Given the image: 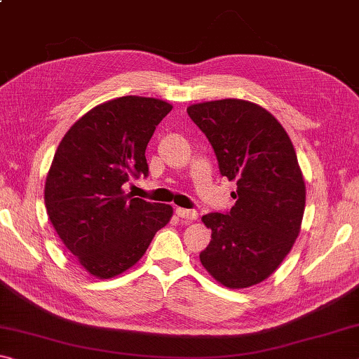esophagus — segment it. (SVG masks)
Instances as JSON below:
<instances>
[{"instance_id":"esophagus-1","label":"esophagus","mask_w":359,"mask_h":359,"mask_svg":"<svg viewBox=\"0 0 359 359\" xmlns=\"http://www.w3.org/2000/svg\"><path fill=\"white\" fill-rule=\"evenodd\" d=\"M175 214H177L180 218H184V220H187V222H193V220H196V218H198V212L193 210V209L177 208V209H175Z\"/></svg>"}]
</instances>
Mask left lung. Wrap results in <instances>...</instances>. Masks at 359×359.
I'll use <instances>...</instances> for the list:
<instances>
[{
  "instance_id": "obj_1",
  "label": "left lung",
  "mask_w": 359,
  "mask_h": 359,
  "mask_svg": "<svg viewBox=\"0 0 359 359\" xmlns=\"http://www.w3.org/2000/svg\"><path fill=\"white\" fill-rule=\"evenodd\" d=\"M187 112L209 139L220 174L238 185L229 212L203 217L212 239L199 259L224 287H252L282 264L301 231L306 184L294 147L274 115L250 101L199 102Z\"/></svg>"
}]
</instances>
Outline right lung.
Segmentation results:
<instances>
[{
    "label": "right lung",
    "mask_w": 359,
    "mask_h": 359,
    "mask_svg": "<svg viewBox=\"0 0 359 359\" xmlns=\"http://www.w3.org/2000/svg\"><path fill=\"white\" fill-rule=\"evenodd\" d=\"M171 109L156 98L121 96L88 111L58 145L46 179L47 215L95 277L128 271L171 220L169 204L133 198L121 188L130 177L149 174L145 149Z\"/></svg>",
    "instance_id": "right-lung-1"
}]
</instances>
